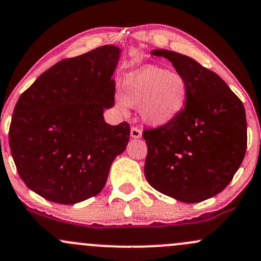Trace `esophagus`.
Here are the masks:
<instances>
[{"label":"esophagus","mask_w":261,"mask_h":261,"mask_svg":"<svg viewBox=\"0 0 261 261\" xmlns=\"http://www.w3.org/2000/svg\"><path fill=\"white\" fill-rule=\"evenodd\" d=\"M130 134H131V137H134V139H140V137L142 136V131L140 130L139 127H135V126L131 127Z\"/></svg>","instance_id":"obj_1"}]
</instances>
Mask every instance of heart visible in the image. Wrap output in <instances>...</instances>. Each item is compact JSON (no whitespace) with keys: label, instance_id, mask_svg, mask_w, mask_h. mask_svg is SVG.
<instances>
[{"label":"heart","instance_id":"heart-1","mask_svg":"<svg viewBox=\"0 0 261 261\" xmlns=\"http://www.w3.org/2000/svg\"><path fill=\"white\" fill-rule=\"evenodd\" d=\"M188 84L179 73L157 65H147L127 74L122 84V95L116 100L121 110L139 108L142 121L163 126L173 121L186 107Z\"/></svg>","mask_w":261,"mask_h":261}]
</instances>
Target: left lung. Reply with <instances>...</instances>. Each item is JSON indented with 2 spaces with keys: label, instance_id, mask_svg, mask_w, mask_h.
Listing matches in <instances>:
<instances>
[{
  "label": "left lung",
  "instance_id": "8db88e82",
  "mask_svg": "<svg viewBox=\"0 0 261 261\" xmlns=\"http://www.w3.org/2000/svg\"><path fill=\"white\" fill-rule=\"evenodd\" d=\"M187 80L186 107L173 121L145 130V177L156 191L185 203L222 192L247 150L244 105L218 74L172 50L154 49Z\"/></svg>",
  "mask_w": 261,
  "mask_h": 261
}]
</instances>
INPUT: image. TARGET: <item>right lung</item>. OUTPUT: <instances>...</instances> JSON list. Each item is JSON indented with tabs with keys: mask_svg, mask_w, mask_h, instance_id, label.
<instances>
[{
	"mask_svg": "<svg viewBox=\"0 0 261 261\" xmlns=\"http://www.w3.org/2000/svg\"><path fill=\"white\" fill-rule=\"evenodd\" d=\"M116 45L63 59L19 96L10 126V147L19 177L50 202L75 204L96 196L110 166L130 139L127 122L113 126L120 58Z\"/></svg>",
	"mask_w": 261,
	"mask_h": 261,
	"instance_id": "obj_1",
	"label": "right lung"
}]
</instances>
